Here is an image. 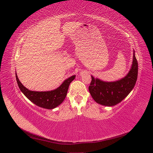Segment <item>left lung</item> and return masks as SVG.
<instances>
[{"label":"left lung","mask_w":153,"mask_h":153,"mask_svg":"<svg viewBox=\"0 0 153 153\" xmlns=\"http://www.w3.org/2000/svg\"><path fill=\"white\" fill-rule=\"evenodd\" d=\"M130 70L124 78L114 82H104L91 76L89 91L92 98L100 105L112 106L119 103L130 93L136 84L138 76V62L133 51Z\"/></svg>","instance_id":"obj_1"}]
</instances>
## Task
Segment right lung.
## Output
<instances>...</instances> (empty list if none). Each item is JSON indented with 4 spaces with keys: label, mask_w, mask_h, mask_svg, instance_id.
<instances>
[{
    "label": "right lung",
    "mask_w": 153,
    "mask_h": 153,
    "mask_svg": "<svg viewBox=\"0 0 153 153\" xmlns=\"http://www.w3.org/2000/svg\"><path fill=\"white\" fill-rule=\"evenodd\" d=\"M75 78V75H73L64 80L62 84L57 89L50 91H32L23 85L18 79L16 73V79L20 91L31 102L39 107L53 109L61 105L67 95L69 85Z\"/></svg>",
    "instance_id": "right-lung-1"
}]
</instances>
